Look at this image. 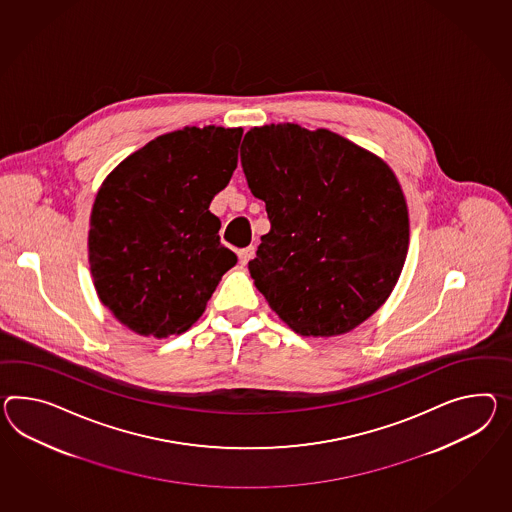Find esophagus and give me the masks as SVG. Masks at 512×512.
Here are the masks:
<instances>
[{"label": "esophagus", "instance_id": "34e87169", "mask_svg": "<svg viewBox=\"0 0 512 512\" xmlns=\"http://www.w3.org/2000/svg\"><path fill=\"white\" fill-rule=\"evenodd\" d=\"M253 255H255V248L248 246L244 250H238V261H240V264H248L253 259Z\"/></svg>", "mask_w": 512, "mask_h": 512}]
</instances>
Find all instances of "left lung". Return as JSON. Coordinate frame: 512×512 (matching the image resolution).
<instances>
[{
  "label": "left lung",
  "instance_id": "obj_1",
  "mask_svg": "<svg viewBox=\"0 0 512 512\" xmlns=\"http://www.w3.org/2000/svg\"><path fill=\"white\" fill-rule=\"evenodd\" d=\"M240 163L272 225L248 268L277 316L303 337L342 335L370 318L409 250L407 201L390 166L298 124L250 129Z\"/></svg>",
  "mask_w": 512,
  "mask_h": 512
}]
</instances>
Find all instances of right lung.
<instances>
[{
  "mask_svg": "<svg viewBox=\"0 0 512 512\" xmlns=\"http://www.w3.org/2000/svg\"><path fill=\"white\" fill-rule=\"evenodd\" d=\"M242 129L185 127L148 142L101 183L88 262L101 303L142 337L198 322L237 255L209 211L238 163Z\"/></svg>",
  "mask_w": 512,
  "mask_h": 512,
  "instance_id": "right-lung-1",
  "label": "right lung"
}]
</instances>
